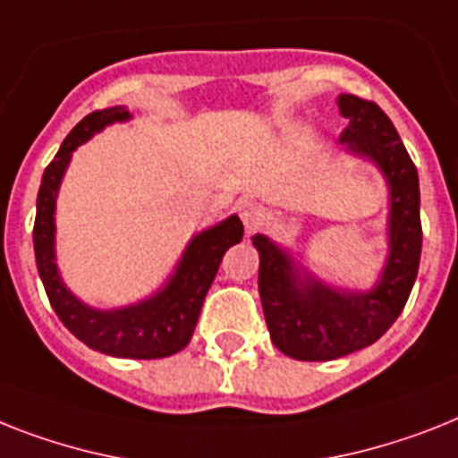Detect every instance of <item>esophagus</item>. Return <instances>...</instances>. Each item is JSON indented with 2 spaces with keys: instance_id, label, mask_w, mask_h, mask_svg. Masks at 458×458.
<instances>
[{
  "instance_id": "esophagus-1",
  "label": "esophagus",
  "mask_w": 458,
  "mask_h": 458,
  "mask_svg": "<svg viewBox=\"0 0 458 458\" xmlns=\"http://www.w3.org/2000/svg\"><path fill=\"white\" fill-rule=\"evenodd\" d=\"M237 211H240L242 223H244L249 230L256 228V225L266 218V209H263L259 202H251V199H242V202L237 204Z\"/></svg>"
}]
</instances>
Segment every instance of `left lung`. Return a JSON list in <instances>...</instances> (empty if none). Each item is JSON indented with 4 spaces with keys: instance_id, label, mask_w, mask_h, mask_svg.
<instances>
[{
    "instance_id": "obj_1",
    "label": "left lung",
    "mask_w": 458,
    "mask_h": 458,
    "mask_svg": "<svg viewBox=\"0 0 458 458\" xmlns=\"http://www.w3.org/2000/svg\"><path fill=\"white\" fill-rule=\"evenodd\" d=\"M338 110L348 120L341 143L374 159L390 185V254L371 292H336L310 275L301 280L287 251L267 237H254L261 254L259 293L270 338L277 351L306 362L344 358L384 336L403 313L421 261V197L410 152L374 100L344 94L338 96Z\"/></svg>"
}]
</instances>
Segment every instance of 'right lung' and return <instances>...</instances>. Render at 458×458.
I'll return each instance as SVG.
<instances>
[{
    "instance_id": "right-lung-1",
    "label": "right lung",
    "mask_w": 458,
    "mask_h": 458,
    "mask_svg": "<svg viewBox=\"0 0 458 458\" xmlns=\"http://www.w3.org/2000/svg\"><path fill=\"white\" fill-rule=\"evenodd\" d=\"M122 120H129V110L124 107H107L87 114L68 133V139L63 140L54 162L44 169L39 195H37L35 230H32L37 270L51 308L81 344L114 358H169L191 344L204 296L216 277L223 254L242 240L244 228L240 218L230 216L228 221L192 237L169 284L139 306L103 313L74 299L61 282L54 261L55 195L74 148L91 139L103 126Z\"/></svg>"
}]
</instances>
